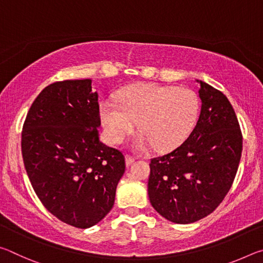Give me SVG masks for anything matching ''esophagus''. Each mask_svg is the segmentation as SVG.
I'll list each match as a JSON object with an SVG mask.
<instances>
[{
	"instance_id": "esophagus-1",
	"label": "esophagus",
	"mask_w": 263,
	"mask_h": 263,
	"mask_svg": "<svg viewBox=\"0 0 263 263\" xmlns=\"http://www.w3.org/2000/svg\"><path fill=\"white\" fill-rule=\"evenodd\" d=\"M133 162H135V158L131 157V155L126 154V155H125V163H126V166H127V167L131 166V164H132Z\"/></svg>"
}]
</instances>
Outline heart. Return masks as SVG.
<instances>
[{
    "label": "heart",
    "mask_w": 263,
    "mask_h": 263,
    "mask_svg": "<svg viewBox=\"0 0 263 263\" xmlns=\"http://www.w3.org/2000/svg\"><path fill=\"white\" fill-rule=\"evenodd\" d=\"M199 115V99L186 87L139 83L127 87L118 94V104L103 101L100 118L106 137L114 144L138 127L141 135L135 147H153L164 152L181 145L194 130Z\"/></svg>",
    "instance_id": "obj_1"
}]
</instances>
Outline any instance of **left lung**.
<instances>
[{"label": "left lung", "mask_w": 263, "mask_h": 263, "mask_svg": "<svg viewBox=\"0 0 263 263\" xmlns=\"http://www.w3.org/2000/svg\"><path fill=\"white\" fill-rule=\"evenodd\" d=\"M198 83L201 114L179 147L151 160L148 197L167 220L190 224L210 215L229 193L242 151L238 118L221 91Z\"/></svg>", "instance_id": "left-lung-1"}]
</instances>
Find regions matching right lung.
<instances>
[{
	"label": "right lung",
	"instance_id": "right-lung-1",
	"mask_svg": "<svg viewBox=\"0 0 263 263\" xmlns=\"http://www.w3.org/2000/svg\"><path fill=\"white\" fill-rule=\"evenodd\" d=\"M91 80L52 83L37 96L22 132V154L38 198L58 219L96 225L115 203L125 172L119 151L100 140L99 94Z\"/></svg>",
	"mask_w": 263,
	"mask_h": 263
}]
</instances>
